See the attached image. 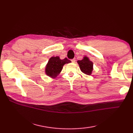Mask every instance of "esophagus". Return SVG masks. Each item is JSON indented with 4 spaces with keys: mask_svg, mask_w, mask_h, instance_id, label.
<instances>
[{
    "mask_svg": "<svg viewBox=\"0 0 133 133\" xmlns=\"http://www.w3.org/2000/svg\"><path fill=\"white\" fill-rule=\"evenodd\" d=\"M71 62H72V63H75V59H71Z\"/></svg>",
    "mask_w": 133,
    "mask_h": 133,
    "instance_id": "obj_1",
    "label": "esophagus"
}]
</instances>
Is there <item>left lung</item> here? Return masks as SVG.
Segmentation results:
<instances>
[{"mask_svg":"<svg viewBox=\"0 0 133 133\" xmlns=\"http://www.w3.org/2000/svg\"><path fill=\"white\" fill-rule=\"evenodd\" d=\"M81 71L86 75H90L92 74L93 70V63L87 56H84L82 60L77 61Z\"/></svg>","mask_w":133,"mask_h":133,"instance_id":"1","label":"left lung"}]
</instances>
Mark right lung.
<instances>
[{
    "label": "right lung",
    "instance_id": "right-lung-1",
    "mask_svg": "<svg viewBox=\"0 0 133 133\" xmlns=\"http://www.w3.org/2000/svg\"><path fill=\"white\" fill-rule=\"evenodd\" d=\"M71 63L67 58L61 59L59 56L51 57L45 67V73L49 77L54 78L60 74L65 64Z\"/></svg>",
    "mask_w": 133,
    "mask_h": 133
}]
</instances>
